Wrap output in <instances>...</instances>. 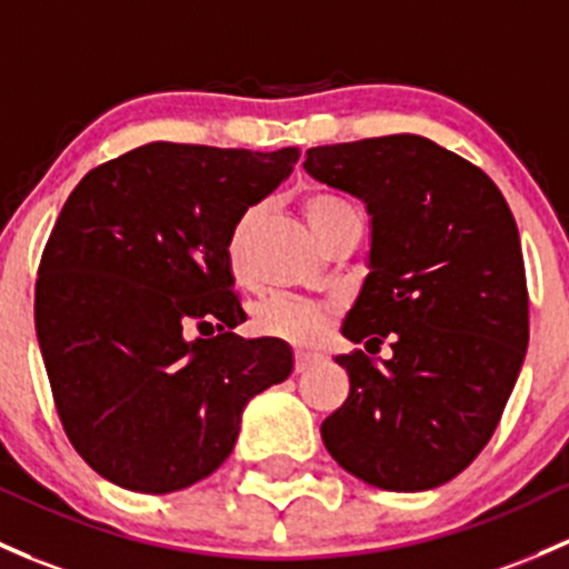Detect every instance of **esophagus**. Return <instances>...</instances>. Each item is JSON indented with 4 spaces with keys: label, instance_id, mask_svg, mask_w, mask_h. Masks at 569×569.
<instances>
[{
    "label": "esophagus",
    "instance_id": "1",
    "mask_svg": "<svg viewBox=\"0 0 569 569\" xmlns=\"http://www.w3.org/2000/svg\"><path fill=\"white\" fill-rule=\"evenodd\" d=\"M316 360H319V355H313V351L297 349L295 351V370H297V373H302V370H308Z\"/></svg>",
    "mask_w": 569,
    "mask_h": 569
}]
</instances>
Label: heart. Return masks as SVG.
<instances>
[{
    "label": "heart",
    "mask_w": 569,
    "mask_h": 569,
    "mask_svg": "<svg viewBox=\"0 0 569 569\" xmlns=\"http://www.w3.org/2000/svg\"><path fill=\"white\" fill-rule=\"evenodd\" d=\"M302 212L308 218V226L313 229V234L319 237V242L325 239L338 223H343L346 218H355L357 209L338 193H327V190H316V193L305 196ZM259 209L250 207L239 214L229 234V261L239 272V253H242V242L248 229L253 226ZM332 310L321 302L310 300H297V297H269L253 310V330L261 338H274L286 340L291 346H313L325 338L327 327H330Z\"/></svg>",
    "instance_id": "1"
}]
</instances>
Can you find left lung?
<instances>
[{
    "label": "left lung",
    "instance_id": "8db88e82",
    "mask_svg": "<svg viewBox=\"0 0 569 569\" xmlns=\"http://www.w3.org/2000/svg\"><path fill=\"white\" fill-rule=\"evenodd\" d=\"M305 171L357 196L370 259L335 357L349 398L321 439L349 475L385 490L445 486L482 452L529 343L521 237L486 171L422 136L308 149ZM391 340L390 361H373Z\"/></svg>",
    "mask_w": 569,
    "mask_h": 569
}]
</instances>
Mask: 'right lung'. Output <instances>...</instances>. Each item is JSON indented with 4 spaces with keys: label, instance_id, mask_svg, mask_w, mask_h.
Returning a JSON list of instances; mask_svg holds the SVG:
<instances>
[{
    "label": "right lung",
    "instance_id": "obj_1",
    "mask_svg": "<svg viewBox=\"0 0 569 569\" xmlns=\"http://www.w3.org/2000/svg\"><path fill=\"white\" fill-rule=\"evenodd\" d=\"M297 158V147L152 141L89 171L64 201L40 259L34 330L70 445L119 488L204 480L234 450L248 400L289 379L283 340L231 332L248 316L229 234Z\"/></svg>",
    "mask_w": 569,
    "mask_h": 569
}]
</instances>
